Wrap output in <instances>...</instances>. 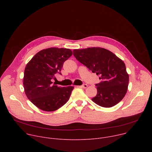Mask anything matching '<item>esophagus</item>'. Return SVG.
Segmentation results:
<instances>
[{"mask_svg": "<svg viewBox=\"0 0 152 152\" xmlns=\"http://www.w3.org/2000/svg\"><path fill=\"white\" fill-rule=\"evenodd\" d=\"M87 86H88V85H87V84L84 83V84H83V85H81V86H79V87H80V88H87Z\"/></svg>", "mask_w": 152, "mask_h": 152, "instance_id": "34e87169", "label": "esophagus"}]
</instances>
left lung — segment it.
I'll return each mask as SVG.
<instances>
[{
	"label": "left lung",
	"instance_id": "1",
	"mask_svg": "<svg viewBox=\"0 0 152 152\" xmlns=\"http://www.w3.org/2000/svg\"><path fill=\"white\" fill-rule=\"evenodd\" d=\"M73 52L77 61L100 76L101 82L96 84L97 95L91 100L104 107L118 103L126 95L129 83L124 62L111 51L101 48L75 49Z\"/></svg>",
	"mask_w": 152,
	"mask_h": 152
}]
</instances>
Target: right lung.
I'll list each match as a JSON object with an SVG mask.
<instances>
[{"mask_svg":"<svg viewBox=\"0 0 152 152\" xmlns=\"http://www.w3.org/2000/svg\"><path fill=\"white\" fill-rule=\"evenodd\" d=\"M69 49L51 48L38 52L25 69L23 86L28 99L39 109L54 111L69 100L74 87L53 84L56 73L61 75L64 62L72 55Z\"/></svg>","mask_w":152,"mask_h":152,"instance_id":"right-lung-1","label":"right lung"}]
</instances>
